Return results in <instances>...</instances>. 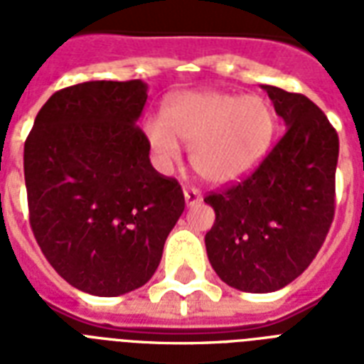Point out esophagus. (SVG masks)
<instances>
[{"instance_id":"34e87169","label":"esophagus","mask_w":364,"mask_h":364,"mask_svg":"<svg viewBox=\"0 0 364 364\" xmlns=\"http://www.w3.org/2000/svg\"><path fill=\"white\" fill-rule=\"evenodd\" d=\"M183 193H185V202H187V205L198 204L200 200H202V193L196 187H185Z\"/></svg>"}]
</instances>
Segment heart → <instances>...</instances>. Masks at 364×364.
Instances as JSON below:
<instances>
[{
  "instance_id": "obj_1",
  "label": "heart",
  "mask_w": 364,
  "mask_h": 364,
  "mask_svg": "<svg viewBox=\"0 0 364 364\" xmlns=\"http://www.w3.org/2000/svg\"><path fill=\"white\" fill-rule=\"evenodd\" d=\"M276 115L260 96L183 92L168 100L162 119L145 122V136L160 166L179 159V143L191 147V164L215 185L238 181L270 149Z\"/></svg>"
}]
</instances>
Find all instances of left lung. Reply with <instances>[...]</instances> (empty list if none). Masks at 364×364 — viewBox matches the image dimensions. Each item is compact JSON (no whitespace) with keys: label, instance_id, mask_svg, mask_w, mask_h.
<instances>
[{"label":"left lung","instance_id":"left-lung-1","mask_svg":"<svg viewBox=\"0 0 364 364\" xmlns=\"http://www.w3.org/2000/svg\"><path fill=\"white\" fill-rule=\"evenodd\" d=\"M287 130L242 181L204 198L215 211L208 257L223 282L272 293L316 259L336 208L338 134L304 94L264 85Z\"/></svg>","mask_w":364,"mask_h":364}]
</instances>
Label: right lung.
<instances>
[{
    "label": "right lung",
    "mask_w": 364,
    "mask_h": 364,
    "mask_svg": "<svg viewBox=\"0 0 364 364\" xmlns=\"http://www.w3.org/2000/svg\"><path fill=\"white\" fill-rule=\"evenodd\" d=\"M147 87L88 81L47 100L24 143L30 227L65 282L96 296L141 287L185 210L181 185L154 170L136 124Z\"/></svg>",
    "instance_id": "right-lung-1"
}]
</instances>
